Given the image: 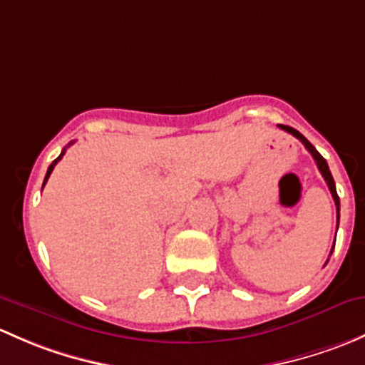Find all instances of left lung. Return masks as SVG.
<instances>
[{
	"mask_svg": "<svg viewBox=\"0 0 365 365\" xmlns=\"http://www.w3.org/2000/svg\"><path fill=\"white\" fill-rule=\"evenodd\" d=\"M279 128H281V130H284V131H288V133H292V135H294L295 138H299V140L302 142L304 145H306V149H307V151L311 153V156L314 158V161H317V167H318V170L322 172L323 179H325L327 186H329L330 193H332V198H334V202H336V207H337V227H339V197H337V191H336V182H334V178H332V174H330V170H329V165H327L325 158H323V156L320 155V153H318L317 149H314V145L311 144V142L307 140V138L304 137L302 133H299V131L294 130V128H290V126H284V125H279ZM330 255H332V251H330Z\"/></svg>",
	"mask_w": 365,
	"mask_h": 365,
	"instance_id": "1",
	"label": "left lung"
}]
</instances>
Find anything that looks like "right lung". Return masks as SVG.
Here are the masks:
<instances>
[{
	"label": "right lung",
	"instance_id": "right-lung-1",
	"mask_svg": "<svg viewBox=\"0 0 365 365\" xmlns=\"http://www.w3.org/2000/svg\"><path fill=\"white\" fill-rule=\"evenodd\" d=\"M71 144H73V142H70V144H68V145H66V148H70V145H71ZM66 148H65V149H63V151H61V155H59L58 158H56V160H54V161H52V163H51V167H48V170H47V175H45V179H43V186H45V182H47L48 175H51V174H52V170H54L56 163H58V161H59V160H61V158H63V155H65ZM42 190H43V187H42Z\"/></svg>",
	"mask_w": 365,
	"mask_h": 365
}]
</instances>
